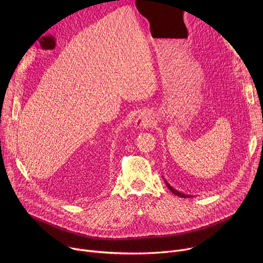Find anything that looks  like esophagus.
<instances>
[{
  "instance_id": "1",
  "label": "esophagus",
  "mask_w": 263,
  "mask_h": 263,
  "mask_svg": "<svg viewBox=\"0 0 263 263\" xmlns=\"http://www.w3.org/2000/svg\"><path fill=\"white\" fill-rule=\"evenodd\" d=\"M153 121V118H151V116L148 113H141L135 120L134 127L135 129H146L148 127H151Z\"/></svg>"
}]
</instances>
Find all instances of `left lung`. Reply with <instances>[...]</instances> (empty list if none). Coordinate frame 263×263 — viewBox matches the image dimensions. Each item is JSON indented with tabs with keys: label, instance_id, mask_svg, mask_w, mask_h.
<instances>
[{
	"label": "left lung",
	"instance_id": "8db88e82",
	"mask_svg": "<svg viewBox=\"0 0 263 263\" xmlns=\"http://www.w3.org/2000/svg\"><path fill=\"white\" fill-rule=\"evenodd\" d=\"M164 179V178H163ZM164 181H165V183H166V185H167V187L174 193L175 195H177V196H179V197H183V198H190V197H193V195H189V194H184V193H182V192H179V191H177L176 189H174L166 180H165L164 179Z\"/></svg>",
	"mask_w": 263,
	"mask_h": 263
}]
</instances>
